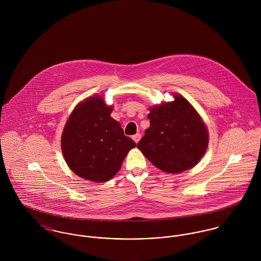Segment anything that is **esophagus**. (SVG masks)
<instances>
[{
	"mask_svg": "<svg viewBox=\"0 0 261 261\" xmlns=\"http://www.w3.org/2000/svg\"><path fill=\"white\" fill-rule=\"evenodd\" d=\"M133 140L135 141V143H139V141L141 140V134L140 133H138V134H136L135 136H133Z\"/></svg>",
	"mask_w": 261,
	"mask_h": 261,
	"instance_id": "esophagus-1",
	"label": "esophagus"
}]
</instances>
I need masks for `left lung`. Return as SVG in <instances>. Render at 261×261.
<instances>
[{
    "instance_id": "left-lung-1",
    "label": "left lung",
    "mask_w": 261,
    "mask_h": 261,
    "mask_svg": "<svg viewBox=\"0 0 261 261\" xmlns=\"http://www.w3.org/2000/svg\"><path fill=\"white\" fill-rule=\"evenodd\" d=\"M173 101L149 108V127L138 149L161 171L182 173L195 167L205 154L209 133L201 115L179 94Z\"/></svg>"
}]
</instances>
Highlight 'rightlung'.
Listing matches in <instances>:
<instances>
[{
	"label": "right lung",
	"mask_w": 261,
	"mask_h": 261,
	"mask_svg": "<svg viewBox=\"0 0 261 261\" xmlns=\"http://www.w3.org/2000/svg\"><path fill=\"white\" fill-rule=\"evenodd\" d=\"M112 109L101 95L89 96L75 107L64 125V160L72 172L87 181L105 183L112 179L137 146L111 116Z\"/></svg>",
	"instance_id": "right-lung-1"
}]
</instances>
